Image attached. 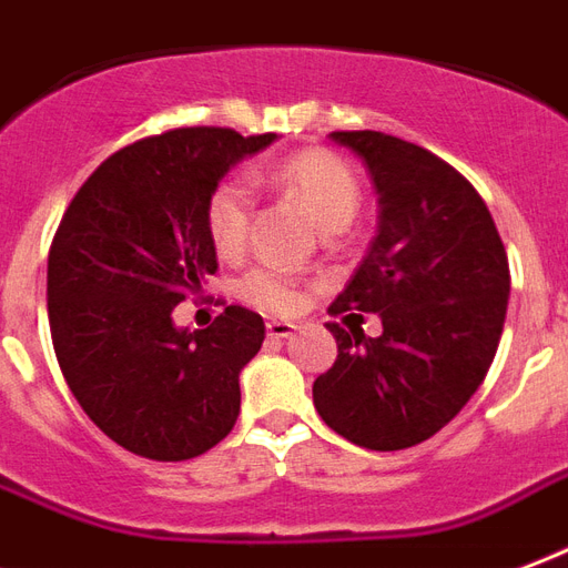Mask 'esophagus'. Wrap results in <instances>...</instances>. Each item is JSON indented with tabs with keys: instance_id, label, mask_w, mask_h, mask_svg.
<instances>
[{
	"instance_id": "34e87169",
	"label": "esophagus",
	"mask_w": 568,
	"mask_h": 568,
	"mask_svg": "<svg viewBox=\"0 0 568 568\" xmlns=\"http://www.w3.org/2000/svg\"><path fill=\"white\" fill-rule=\"evenodd\" d=\"M293 332H296V325L284 323V320H272V323H266V337H272V341H284V337H290Z\"/></svg>"
}]
</instances>
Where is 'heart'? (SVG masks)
<instances>
[{
	"label": "heart",
	"instance_id": "heart-1",
	"mask_svg": "<svg viewBox=\"0 0 568 568\" xmlns=\"http://www.w3.org/2000/svg\"><path fill=\"white\" fill-rule=\"evenodd\" d=\"M275 186L298 197L311 210L325 234H337L353 222L362 206V186L353 169L328 151H298L272 165ZM254 206V186L245 174H227L206 197V234L222 254H236L248 236V219ZM240 293L245 302L263 311H290L296 305V281L278 266H254Z\"/></svg>",
	"mask_w": 568,
	"mask_h": 568
}]
</instances>
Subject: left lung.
<instances>
[{"label":"left lung","instance_id":"1","mask_svg":"<svg viewBox=\"0 0 568 568\" xmlns=\"http://www.w3.org/2000/svg\"><path fill=\"white\" fill-rule=\"evenodd\" d=\"M328 139L367 165L379 195V231L328 311L379 314L382 334L325 325L337 358L316 376L314 406L346 442L403 450L450 424L486 379L507 252L477 189L435 153L373 130Z\"/></svg>","mask_w":568,"mask_h":568}]
</instances>
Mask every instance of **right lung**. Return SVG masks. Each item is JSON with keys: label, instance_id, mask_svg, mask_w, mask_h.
Instances as JSON below:
<instances>
[{"label": "right lung", "instance_id": "add662e5", "mask_svg": "<svg viewBox=\"0 0 568 568\" xmlns=\"http://www.w3.org/2000/svg\"><path fill=\"white\" fill-rule=\"evenodd\" d=\"M278 135L180 126L112 153L61 215L47 263L55 358L91 420L124 450L183 463L231 433L263 320L227 305L201 332L174 307L219 270L206 197Z\"/></svg>", "mask_w": 568, "mask_h": 568}]
</instances>
